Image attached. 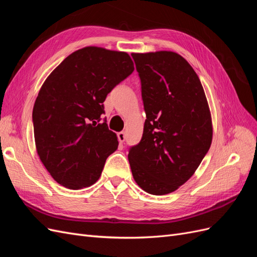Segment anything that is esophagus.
I'll list each match as a JSON object with an SVG mask.
<instances>
[{"label": "esophagus", "instance_id": "esophagus-1", "mask_svg": "<svg viewBox=\"0 0 257 257\" xmlns=\"http://www.w3.org/2000/svg\"><path fill=\"white\" fill-rule=\"evenodd\" d=\"M125 138L126 137H125V133H124V132H120V133H118V139L121 144L125 142Z\"/></svg>", "mask_w": 257, "mask_h": 257}]
</instances>
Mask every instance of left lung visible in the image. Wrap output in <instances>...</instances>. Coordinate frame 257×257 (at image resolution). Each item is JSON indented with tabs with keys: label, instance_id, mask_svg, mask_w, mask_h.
I'll return each instance as SVG.
<instances>
[{
	"label": "left lung",
	"instance_id": "obj_1",
	"mask_svg": "<svg viewBox=\"0 0 257 257\" xmlns=\"http://www.w3.org/2000/svg\"><path fill=\"white\" fill-rule=\"evenodd\" d=\"M147 119L128 162L135 182L152 195L178 190L196 172L212 142V120L197 74L174 51L132 53Z\"/></svg>",
	"mask_w": 257,
	"mask_h": 257
}]
</instances>
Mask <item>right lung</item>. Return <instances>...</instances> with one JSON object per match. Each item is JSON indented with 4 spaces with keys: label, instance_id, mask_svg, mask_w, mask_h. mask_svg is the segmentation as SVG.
Masks as SVG:
<instances>
[{
    "label": "right lung",
    "instance_id": "1",
    "mask_svg": "<svg viewBox=\"0 0 257 257\" xmlns=\"http://www.w3.org/2000/svg\"><path fill=\"white\" fill-rule=\"evenodd\" d=\"M134 71L128 53L88 46L74 51L44 81L33 107L38 157L64 188L94 184L118 137L98 123L105 98Z\"/></svg>",
    "mask_w": 257,
    "mask_h": 257
}]
</instances>
